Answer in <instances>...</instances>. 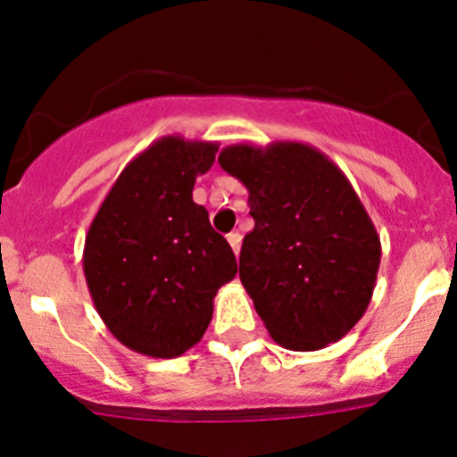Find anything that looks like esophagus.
I'll list each match as a JSON object with an SVG mask.
<instances>
[{
    "label": "esophagus",
    "instance_id": "34e87169",
    "mask_svg": "<svg viewBox=\"0 0 457 457\" xmlns=\"http://www.w3.org/2000/svg\"><path fill=\"white\" fill-rule=\"evenodd\" d=\"M241 241H243V237L238 232L228 234V243L232 245V249H234V253H237V256H238V252H241Z\"/></svg>",
    "mask_w": 457,
    "mask_h": 457
}]
</instances>
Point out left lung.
Here are the masks:
<instances>
[{
    "mask_svg": "<svg viewBox=\"0 0 457 457\" xmlns=\"http://www.w3.org/2000/svg\"><path fill=\"white\" fill-rule=\"evenodd\" d=\"M219 164L249 192L243 287L273 339L289 350L339 342L366 313L381 241L337 164L315 146L234 144Z\"/></svg>",
    "mask_w": 457,
    "mask_h": 457,
    "instance_id": "1",
    "label": "left lung"
}]
</instances>
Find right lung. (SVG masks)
<instances>
[{
  "mask_svg": "<svg viewBox=\"0 0 457 457\" xmlns=\"http://www.w3.org/2000/svg\"><path fill=\"white\" fill-rule=\"evenodd\" d=\"M219 144L166 136L120 172L89 225L83 271L107 328L127 348L172 359L201 342L237 258L192 201Z\"/></svg>",
  "mask_w": 457,
  "mask_h": 457,
  "instance_id": "right-lung-1",
  "label": "right lung"
}]
</instances>
